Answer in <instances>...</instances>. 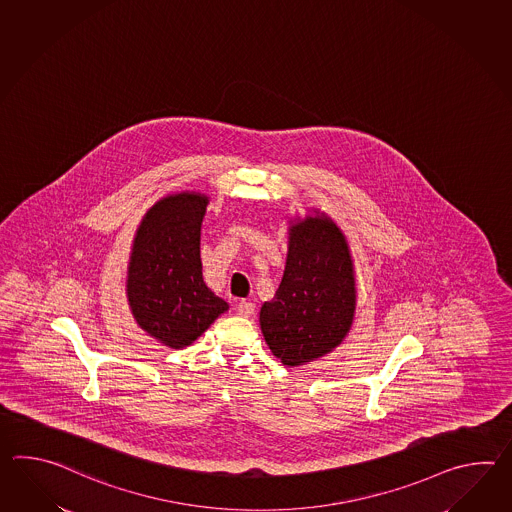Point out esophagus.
Masks as SVG:
<instances>
[{"instance_id":"obj_1","label":"esophagus","mask_w":512,"mask_h":512,"mask_svg":"<svg viewBox=\"0 0 512 512\" xmlns=\"http://www.w3.org/2000/svg\"><path fill=\"white\" fill-rule=\"evenodd\" d=\"M253 312H255V305L251 301H242V303H239V307H237V314L242 316V318H251Z\"/></svg>"}]
</instances>
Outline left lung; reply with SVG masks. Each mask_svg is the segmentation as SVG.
Here are the masks:
<instances>
[{
	"instance_id": "obj_1",
	"label": "left lung",
	"mask_w": 512,
	"mask_h": 512,
	"mask_svg": "<svg viewBox=\"0 0 512 512\" xmlns=\"http://www.w3.org/2000/svg\"><path fill=\"white\" fill-rule=\"evenodd\" d=\"M312 211L288 222L283 279L259 314L270 351L288 367L332 353L349 334L356 312L349 242L329 215Z\"/></svg>"
}]
</instances>
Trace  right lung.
I'll return each mask as SVG.
<instances>
[{"mask_svg":"<svg viewBox=\"0 0 512 512\" xmlns=\"http://www.w3.org/2000/svg\"><path fill=\"white\" fill-rule=\"evenodd\" d=\"M209 196L159 198L141 218L126 270V299L137 327L171 349L198 340L229 305L205 284L200 259Z\"/></svg>","mask_w":512,"mask_h":512,"instance_id":"obj_1","label":"right lung"}]
</instances>
